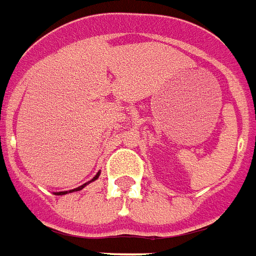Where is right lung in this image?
I'll return each instance as SVG.
<instances>
[{
	"mask_svg": "<svg viewBox=\"0 0 256 256\" xmlns=\"http://www.w3.org/2000/svg\"><path fill=\"white\" fill-rule=\"evenodd\" d=\"M99 176H100V171L98 172V174H96V175H94V178H92V179H90V182H86V183H84V184H81L80 187H76V188H73V190H69V191H60V192H54V194H56V196H65V194H69V192H74V191H80V190H82V188H84L85 186H88L90 183H92V182L96 180V179H98Z\"/></svg>",
	"mask_w": 256,
	"mask_h": 256,
	"instance_id": "obj_1",
	"label": "right lung"
}]
</instances>
